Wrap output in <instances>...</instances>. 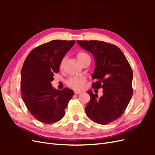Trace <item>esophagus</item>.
<instances>
[{"mask_svg":"<svg viewBox=\"0 0 155 155\" xmlns=\"http://www.w3.org/2000/svg\"><path fill=\"white\" fill-rule=\"evenodd\" d=\"M81 92H79V91H74V94L76 95H79V94H80Z\"/></svg>","mask_w":155,"mask_h":155,"instance_id":"obj_1","label":"esophagus"}]
</instances>
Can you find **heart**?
I'll return each mask as SVG.
<instances>
[{
	"mask_svg": "<svg viewBox=\"0 0 155 155\" xmlns=\"http://www.w3.org/2000/svg\"><path fill=\"white\" fill-rule=\"evenodd\" d=\"M77 59L78 61L82 64L85 61L89 59L91 60L90 56H89L87 53L83 52V51H80L76 55ZM67 60V57H64L61 61L60 63L59 67L61 69H62L64 67V64L65 61ZM87 82V79L85 76H73L68 78L66 84L67 86H68L70 88H71L74 90L76 91H80L83 88L84 85Z\"/></svg>",
	"mask_w": 155,
	"mask_h": 155,
	"instance_id": "1",
	"label": "heart"
}]
</instances>
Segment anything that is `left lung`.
Returning a JSON list of instances; mask_svg holds the SVG:
<instances>
[{
  "label": "left lung",
  "mask_w": 155,
  "mask_h": 155,
  "mask_svg": "<svg viewBox=\"0 0 155 155\" xmlns=\"http://www.w3.org/2000/svg\"><path fill=\"white\" fill-rule=\"evenodd\" d=\"M94 55L96 61L92 88H103L102 96L90 91L91 100L85 107L87 116L94 122L105 125L118 119L133 96V70L121 50L114 45L100 41H77Z\"/></svg>",
  "instance_id": "obj_1"
}]
</instances>
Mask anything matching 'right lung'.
<instances>
[{
    "label": "right lung",
    "mask_w": 155,
    "mask_h": 155,
    "mask_svg": "<svg viewBox=\"0 0 155 155\" xmlns=\"http://www.w3.org/2000/svg\"><path fill=\"white\" fill-rule=\"evenodd\" d=\"M75 41L53 40L33 49L22 65L21 91L25 104L32 116L46 124L57 122L65 114V109L74 95L73 91H61L51 87L55 73L64 55Z\"/></svg>",
    "instance_id": "add662e5"
}]
</instances>
